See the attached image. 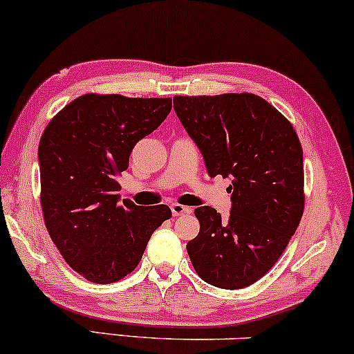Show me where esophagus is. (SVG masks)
<instances>
[{"label":"esophagus","instance_id":"34e87169","mask_svg":"<svg viewBox=\"0 0 354 354\" xmlns=\"http://www.w3.org/2000/svg\"><path fill=\"white\" fill-rule=\"evenodd\" d=\"M192 209L191 207H186V205H181V204H171V214L173 216H185V214H191Z\"/></svg>","mask_w":354,"mask_h":354}]
</instances>
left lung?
<instances>
[{
	"label": "left lung",
	"instance_id": "left-lung-1",
	"mask_svg": "<svg viewBox=\"0 0 354 354\" xmlns=\"http://www.w3.org/2000/svg\"><path fill=\"white\" fill-rule=\"evenodd\" d=\"M173 109L209 176L230 180L227 221L209 205L194 210L201 229L186 245L192 266L216 288H247L274 266L301 222V142L276 107L250 93L174 96Z\"/></svg>",
	"mask_w": 354,
	"mask_h": 354
}]
</instances>
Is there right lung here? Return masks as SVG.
I'll use <instances>...</instances> for the list:
<instances>
[{"mask_svg": "<svg viewBox=\"0 0 354 354\" xmlns=\"http://www.w3.org/2000/svg\"><path fill=\"white\" fill-rule=\"evenodd\" d=\"M171 111L169 97L84 95L53 118L39 144L42 210L65 261L88 281L109 284L140 263L168 205L120 201L115 178L138 140Z\"/></svg>", "mask_w": 354, "mask_h": 354, "instance_id": "right-lung-1", "label": "right lung"}]
</instances>
